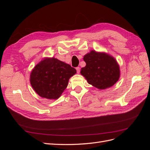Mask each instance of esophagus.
Wrapping results in <instances>:
<instances>
[{"label": "esophagus", "mask_w": 150, "mask_h": 150, "mask_svg": "<svg viewBox=\"0 0 150 150\" xmlns=\"http://www.w3.org/2000/svg\"><path fill=\"white\" fill-rule=\"evenodd\" d=\"M76 71H77V73H79V72H80V67H77L76 68Z\"/></svg>", "instance_id": "1"}]
</instances>
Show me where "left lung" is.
I'll return each mask as SVG.
<instances>
[{"mask_svg": "<svg viewBox=\"0 0 150 150\" xmlns=\"http://www.w3.org/2000/svg\"><path fill=\"white\" fill-rule=\"evenodd\" d=\"M86 66L81 74L88 83L99 89H106L115 84L120 77V66L115 58L104 52L92 50L84 56Z\"/></svg>", "mask_w": 150, "mask_h": 150, "instance_id": "left-lung-1", "label": "left lung"}]
</instances>
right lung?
<instances>
[{
    "label": "right lung",
    "instance_id": "add662e5",
    "mask_svg": "<svg viewBox=\"0 0 150 150\" xmlns=\"http://www.w3.org/2000/svg\"><path fill=\"white\" fill-rule=\"evenodd\" d=\"M76 70L55 57H44L32 70L30 83L39 96L57 99L67 88Z\"/></svg>",
    "mask_w": 150,
    "mask_h": 150
}]
</instances>
